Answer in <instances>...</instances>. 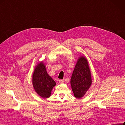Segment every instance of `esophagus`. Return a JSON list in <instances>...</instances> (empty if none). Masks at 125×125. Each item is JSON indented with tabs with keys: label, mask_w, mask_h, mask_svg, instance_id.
I'll use <instances>...</instances> for the list:
<instances>
[{
	"label": "esophagus",
	"mask_w": 125,
	"mask_h": 125,
	"mask_svg": "<svg viewBox=\"0 0 125 125\" xmlns=\"http://www.w3.org/2000/svg\"><path fill=\"white\" fill-rule=\"evenodd\" d=\"M58 81H59V83H63L64 82V80H61V79H60V80H58Z\"/></svg>",
	"instance_id": "esophagus-1"
}]
</instances>
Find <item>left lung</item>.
<instances>
[{"label":"left lung","mask_w":125,"mask_h":125,"mask_svg":"<svg viewBox=\"0 0 125 125\" xmlns=\"http://www.w3.org/2000/svg\"><path fill=\"white\" fill-rule=\"evenodd\" d=\"M71 85L74 96L81 98L84 96L92 84L91 73L87 59L79 58L71 78Z\"/></svg>","instance_id":"1"}]
</instances>
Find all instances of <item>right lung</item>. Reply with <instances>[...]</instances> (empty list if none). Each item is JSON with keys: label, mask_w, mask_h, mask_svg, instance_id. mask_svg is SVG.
Returning <instances> with one entry per match:
<instances>
[{"label": "right lung", "mask_w": 125, "mask_h": 125, "mask_svg": "<svg viewBox=\"0 0 125 125\" xmlns=\"http://www.w3.org/2000/svg\"><path fill=\"white\" fill-rule=\"evenodd\" d=\"M32 84L36 92L42 98H49L55 82L48 74L43 62L38 64L32 75Z\"/></svg>", "instance_id": "obj_1"}]
</instances>
